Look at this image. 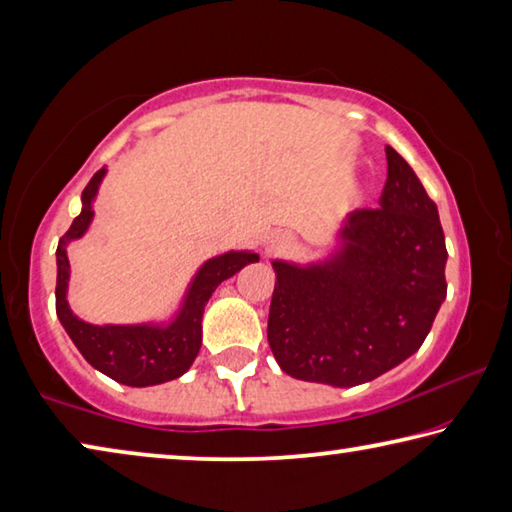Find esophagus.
Masks as SVG:
<instances>
[{"label": "esophagus", "mask_w": 512, "mask_h": 512, "mask_svg": "<svg viewBox=\"0 0 512 512\" xmlns=\"http://www.w3.org/2000/svg\"><path fill=\"white\" fill-rule=\"evenodd\" d=\"M289 244H291V239L287 235H280V232H275V235H271V241H268V246L271 248H284Z\"/></svg>", "instance_id": "1"}]
</instances>
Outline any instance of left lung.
<instances>
[{
	"label": "left lung",
	"mask_w": 512,
	"mask_h": 512,
	"mask_svg": "<svg viewBox=\"0 0 512 512\" xmlns=\"http://www.w3.org/2000/svg\"><path fill=\"white\" fill-rule=\"evenodd\" d=\"M375 210H357L323 264L273 262L268 345L302 381L357 386L409 359L447 296L438 207L400 153Z\"/></svg>",
	"instance_id": "obj_1"
}]
</instances>
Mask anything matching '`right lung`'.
Segmentation results:
<instances>
[{"label":"right lung","mask_w":512,"mask_h":512,"mask_svg":"<svg viewBox=\"0 0 512 512\" xmlns=\"http://www.w3.org/2000/svg\"><path fill=\"white\" fill-rule=\"evenodd\" d=\"M106 169L94 173L88 187L83 189V210L76 216L69 230L58 241L56 248V314L63 323L69 339L85 357V361L101 370L103 375L126 386H155L183 375L192 366L201 350V320L207 300L223 280L241 271L246 264L259 262L257 253H230L207 259L196 273L180 314L169 325H90L76 318L67 305L69 259L67 244L85 235L92 223V201Z\"/></svg>","instance_id":"obj_1"}]
</instances>
